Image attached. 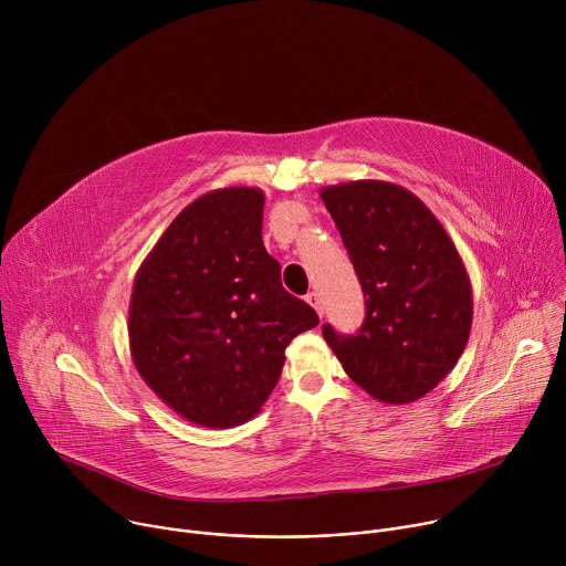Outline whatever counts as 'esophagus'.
Instances as JSON below:
<instances>
[{"label":"esophagus","mask_w":566,"mask_h":566,"mask_svg":"<svg viewBox=\"0 0 566 566\" xmlns=\"http://www.w3.org/2000/svg\"><path fill=\"white\" fill-rule=\"evenodd\" d=\"M304 300L315 308V313H317V315H319V319H322V315H325V306H322L319 295H317V293H308Z\"/></svg>","instance_id":"obj_1"}]
</instances>
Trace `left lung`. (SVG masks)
I'll list each match as a JSON object with an SVG mask.
<instances>
[{
	"label": "left lung",
	"mask_w": 566,
	"mask_h": 566,
	"mask_svg": "<svg viewBox=\"0 0 566 566\" xmlns=\"http://www.w3.org/2000/svg\"><path fill=\"white\" fill-rule=\"evenodd\" d=\"M365 293L354 336L322 327L347 376L389 406L432 391L461 358L472 286L454 241L410 190L360 179L319 190Z\"/></svg>",
	"instance_id": "8db88e82"
}]
</instances>
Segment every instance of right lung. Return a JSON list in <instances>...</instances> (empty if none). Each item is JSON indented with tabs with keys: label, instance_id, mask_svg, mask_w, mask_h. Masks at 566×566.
<instances>
[{
	"label": "right lung",
	"instance_id": "right-lung-1",
	"mask_svg": "<svg viewBox=\"0 0 566 566\" xmlns=\"http://www.w3.org/2000/svg\"><path fill=\"white\" fill-rule=\"evenodd\" d=\"M262 217L260 188L206 192L175 217L134 277V367L168 408L201 428L253 419L280 380L289 343L319 322L284 291Z\"/></svg>",
	"mask_w": 566,
	"mask_h": 566
}]
</instances>
